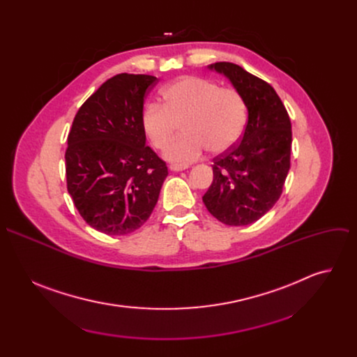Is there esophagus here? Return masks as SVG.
I'll return each mask as SVG.
<instances>
[{
  "mask_svg": "<svg viewBox=\"0 0 357 357\" xmlns=\"http://www.w3.org/2000/svg\"><path fill=\"white\" fill-rule=\"evenodd\" d=\"M186 168H188V165H181V164H171V165H169V169H171V171H175V172L183 171V169H186Z\"/></svg>",
  "mask_w": 357,
  "mask_h": 357,
  "instance_id": "1",
  "label": "esophagus"
}]
</instances>
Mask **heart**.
I'll list each match as a JSON object with an SVG mask.
<instances>
[{
  "mask_svg": "<svg viewBox=\"0 0 357 357\" xmlns=\"http://www.w3.org/2000/svg\"><path fill=\"white\" fill-rule=\"evenodd\" d=\"M164 105L146 103L141 113V127L152 146L165 149L182 124L183 135L167 151L175 162H192L208 148L213 154L231 148L247 124L243 96L231 87L186 76L162 90Z\"/></svg>",
  "mask_w": 357,
  "mask_h": 357,
  "instance_id": "heart-1",
  "label": "heart"
}]
</instances>
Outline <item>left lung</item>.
Segmentation results:
<instances>
[{
  "label": "left lung",
  "mask_w": 357,
  "mask_h": 357,
  "mask_svg": "<svg viewBox=\"0 0 357 357\" xmlns=\"http://www.w3.org/2000/svg\"><path fill=\"white\" fill-rule=\"evenodd\" d=\"M243 96L248 120L241 139L213 158V182L203 203L219 222L245 226L280 199L291 167V120L271 84L230 62L209 66Z\"/></svg>",
  "instance_id": "left-lung-1"
}]
</instances>
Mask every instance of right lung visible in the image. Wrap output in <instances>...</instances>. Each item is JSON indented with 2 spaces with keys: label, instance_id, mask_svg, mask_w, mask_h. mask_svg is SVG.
<instances>
[{
  "label": "right lung",
  "instance_id": "obj_1",
  "mask_svg": "<svg viewBox=\"0 0 357 357\" xmlns=\"http://www.w3.org/2000/svg\"><path fill=\"white\" fill-rule=\"evenodd\" d=\"M157 80L113 76L82 105L68 135V192L83 220L109 236L132 233L148 220L168 175L141 127L144 97Z\"/></svg>",
  "mask_w": 357,
  "mask_h": 357
}]
</instances>
